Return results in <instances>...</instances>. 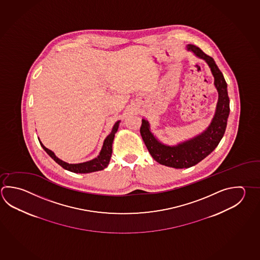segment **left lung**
I'll return each mask as SVG.
<instances>
[{
	"instance_id": "left-lung-1",
	"label": "left lung",
	"mask_w": 260,
	"mask_h": 260,
	"mask_svg": "<svg viewBox=\"0 0 260 260\" xmlns=\"http://www.w3.org/2000/svg\"><path fill=\"white\" fill-rule=\"evenodd\" d=\"M187 49L193 51L198 57L205 59L214 76V84L219 93V100L210 127L198 137L173 147L164 145L153 137L145 119H142L140 129L142 140L152 158L162 166L174 168L193 167L208 156L218 146L221 138L223 137L230 113V99L227 92V83L214 59L194 45H188Z\"/></svg>"
}]
</instances>
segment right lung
I'll return each instance as SVG.
<instances>
[{"label":"right lung","mask_w":260,"mask_h":260,"mask_svg":"<svg viewBox=\"0 0 260 260\" xmlns=\"http://www.w3.org/2000/svg\"><path fill=\"white\" fill-rule=\"evenodd\" d=\"M118 123H116L113 127L112 133L106 138L104 142L103 148L100 152V154L98 155V158L93 159L92 161L89 162H82V164H76V165H70L67 162H63L59 160V158L55 156L54 152H51L48 148L45 147L44 145L40 142V145L44 149L46 152L51 157L55 162L59 164V166L63 167L64 169L68 171L74 172V173H80V174H86V173H91V172L100 171L103 170L104 168L108 167L111 154H112V142L114 140L115 133H117L118 127Z\"/></svg>","instance_id":"right-lung-1"}]
</instances>
